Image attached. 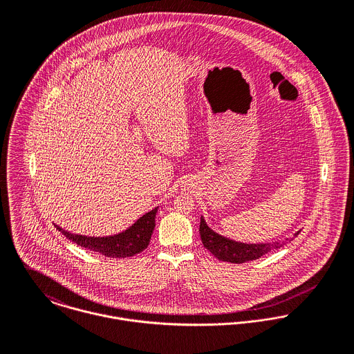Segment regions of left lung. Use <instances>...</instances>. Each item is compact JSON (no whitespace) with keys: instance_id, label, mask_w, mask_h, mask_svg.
<instances>
[{"instance_id":"1","label":"left lung","mask_w":354,"mask_h":354,"mask_svg":"<svg viewBox=\"0 0 354 354\" xmlns=\"http://www.w3.org/2000/svg\"><path fill=\"white\" fill-rule=\"evenodd\" d=\"M201 237H202L203 245L205 250H208L212 253L216 259L222 261H229V263H244L250 260H256L260 256L272 251L278 250L285 245V241L282 243H270V244H244V243H237L233 240H229L214 230H211L204 218H201ZM297 232L295 237L299 234ZM289 240V239H288Z\"/></svg>"}]
</instances>
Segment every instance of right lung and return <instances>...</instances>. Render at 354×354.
Masks as SVG:
<instances>
[{
	"label": "right lung",
	"mask_w": 354,
	"mask_h": 354,
	"mask_svg": "<svg viewBox=\"0 0 354 354\" xmlns=\"http://www.w3.org/2000/svg\"><path fill=\"white\" fill-rule=\"evenodd\" d=\"M156 211L158 208H153L150 212L139 218L129 229L110 237H87L80 234H72L69 232H65L59 226H55L59 232L64 233L65 237L83 248L102 253L107 257H129L145 251L149 247L155 227Z\"/></svg>",
	"instance_id": "add662e5"
}]
</instances>
